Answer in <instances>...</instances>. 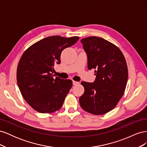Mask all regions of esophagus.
<instances>
[{
	"mask_svg": "<svg viewBox=\"0 0 147 147\" xmlns=\"http://www.w3.org/2000/svg\"><path fill=\"white\" fill-rule=\"evenodd\" d=\"M79 83L78 82H76V81H73V85H76V84H78Z\"/></svg>",
	"mask_w": 147,
	"mask_h": 147,
	"instance_id": "1",
	"label": "esophagus"
}]
</instances>
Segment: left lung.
<instances>
[{"instance_id":"left-lung-1","label":"left lung","mask_w":147,"mask_h":147,"mask_svg":"<svg viewBox=\"0 0 147 147\" xmlns=\"http://www.w3.org/2000/svg\"><path fill=\"white\" fill-rule=\"evenodd\" d=\"M88 56V68L94 69V83L82 82L84 88L79 102L82 108L93 115L108 113L117 106L125 91L128 70L123 53L103 38L81 40Z\"/></svg>"}]
</instances>
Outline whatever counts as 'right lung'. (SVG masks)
I'll list each match as a JSON object with an SVG mask.
<instances>
[{
    "label": "right lung",
    "instance_id": "add662e5",
    "mask_svg": "<svg viewBox=\"0 0 147 147\" xmlns=\"http://www.w3.org/2000/svg\"><path fill=\"white\" fill-rule=\"evenodd\" d=\"M78 39L48 37L34 43L22 55L17 67L18 85L23 98L37 112L51 113L63 106L72 81L53 78L54 65L61 63V52Z\"/></svg>",
    "mask_w": 147,
    "mask_h": 147
}]
</instances>
